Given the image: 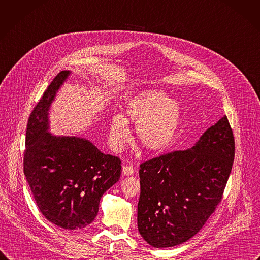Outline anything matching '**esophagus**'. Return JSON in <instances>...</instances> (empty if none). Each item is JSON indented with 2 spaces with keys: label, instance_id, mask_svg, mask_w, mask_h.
<instances>
[{
  "label": "esophagus",
  "instance_id": "obj_1",
  "mask_svg": "<svg viewBox=\"0 0 260 260\" xmlns=\"http://www.w3.org/2000/svg\"><path fill=\"white\" fill-rule=\"evenodd\" d=\"M134 167L132 164H127V165H123L122 167V172L124 176H131L134 174Z\"/></svg>",
  "mask_w": 260,
  "mask_h": 260
}]
</instances>
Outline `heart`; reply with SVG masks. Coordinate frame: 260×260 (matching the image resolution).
Listing matches in <instances>:
<instances>
[{
	"label": "heart",
	"instance_id": "b5f03b06",
	"mask_svg": "<svg viewBox=\"0 0 260 260\" xmlns=\"http://www.w3.org/2000/svg\"><path fill=\"white\" fill-rule=\"evenodd\" d=\"M181 106L158 89H146L135 94L125 103V116L111 118L110 141L114 147L122 146L129 137L127 121L136 123L137 138L142 146L160 151L174 139L181 120Z\"/></svg>",
	"mask_w": 260,
	"mask_h": 260
}]
</instances>
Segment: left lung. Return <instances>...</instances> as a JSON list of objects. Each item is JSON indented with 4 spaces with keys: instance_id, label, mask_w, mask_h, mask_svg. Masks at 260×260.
<instances>
[{
    "instance_id": "left-lung-1",
    "label": "left lung",
    "mask_w": 260,
    "mask_h": 260,
    "mask_svg": "<svg viewBox=\"0 0 260 260\" xmlns=\"http://www.w3.org/2000/svg\"><path fill=\"white\" fill-rule=\"evenodd\" d=\"M234 152L233 132L223 116L191 148L140 165L138 229L147 244L178 246L203 228L221 201Z\"/></svg>"
}]
</instances>
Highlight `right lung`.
Segmentation results:
<instances>
[{
  "instance_id": "add662e5",
  "label": "right lung",
  "mask_w": 260,
  "mask_h": 260,
  "mask_svg": "<svg viewBox=\"0 0 260 260\" xmlns=\"http://www.w3.org/2000/svg\"><path fill=\"white\" fill-rule=\"evenodd\" d=\"M70 74L59 72L30 114L24 174L43 215L60 228L75 230L97 216L101 197L120 179L121 161L83 138L50 134L51 103Z\"/></svg>"
}]
</instances>
